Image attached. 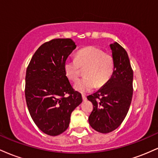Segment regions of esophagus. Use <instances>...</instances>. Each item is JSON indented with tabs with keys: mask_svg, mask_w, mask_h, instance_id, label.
<instances>
[{
	"mask_svg": "<svg viewBox=\"0 0 158 158\" xmlns=\"http://www.w3.org/2000/svg\"><path fill=\"white\" fill-rule=\"evenodd\" d=\"M82 99H83V101H85V100H86V99H87L86 97H85L84 94H82Z\"/></svg>",
	"mask_w": 158,
	"mask_h": 158,
	"instance_id": "34e87169",
	"label": "esophagus"
}]
</instances>
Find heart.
<instances>
[{"instance_id": "b5f03b06", "label": "heart", "mask_w": 158, "mask_h": 158, "mask_svg": "<svg viewBox=\"0 0 158 158\" xmlns=\"http://www.w3.org/2000/svg\"><path fill=\"white\" fill-rule=\"evenodd\" d=\"M85 78L74 85L76 90L80 93H88L96 88L104 85L110 79L114 69L111 56L105 54L101 49L88 47L77 53L76 59L68 58L64 63L65 76L70 81H75L79 78V68H85Z\"/></svg>"}]
</instances>
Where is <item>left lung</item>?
<instances>
[{
	"label": "left lung",
	"mask_w": 158,
	"mask_h": 158,
	"mask_svg": "<svg viewBox=\"0 0 158 158\" xmlns=\"http://www.w3.org/2000/svg\"><path fill=\"white\" fill-rule=\"evenodd\" d=\"M114 62L113 74L98 91L88 96L94 109L90 126L102 134L113 131L126 117L133 95V70L125 49L117 42L110 44Z\"/></svg>",
	"instance_id": "left-lung-1"
}]
</instances>
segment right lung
Returning a JSON list of instances; mask_svg holds the SVG:
<instances>
[{
    "label": "right lung",
    "mask_w": 158,
    "mask_h": 158,
    "mask_svg": "<svg viewBox=\"0 0 158 158\" xmlns=\"http://www.w3.org/2000/svg\"><path fill=\"white\" fill-rule=\"evenodd\" d=\"M76 48L70 39H52L39 47L27 67V108L46 135L57 136L66 131L72 111L82 102L81 94L73 90L64 71V61Z\"/></svg>",
    "instance_id": "1"
}]
</instances>
